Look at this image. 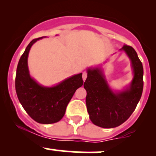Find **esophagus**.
Returning <instances> with one entry per match:
<instances>
[{"mask_svg":"<svg viewBox=\"0 0 156 156\" xmlns=\"http://www.w3.org/2000/svg\"><path fill=\"white\" fill-rule=\"evenodd\" d=\"M87 73L86 72H83V75H82V78H83V81H85L86 78H87Z\"/></svg>","mask_w":156,"mask_h":156,"instance_id":"1","label":"esophagus"}]
</instances>
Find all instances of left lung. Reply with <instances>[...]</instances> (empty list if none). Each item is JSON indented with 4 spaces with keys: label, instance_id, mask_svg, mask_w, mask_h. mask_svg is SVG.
I'll use <instances>...</instances> for the list:
<instances>
[{
    "label": "left lung",
    "instance_id": "obj_1",
    "mask_svg": "<svg viewBox=\"0 0 156 156\" xmlns=\"http://www.w3.org/2000/svg\"><path fill=\"white\" fill-rule=\"evenodd\" d=\"M121 50L130 58L133 69V78L128 87L114 92L100 67L87 69V78L84 84L90 119L103 128L118 127L127 121L136 108L144 89V68L137 53L127 45H124Z\"/></svg>",
    "mask_w": 156,
    "mask_h": 156
}]
</instances>
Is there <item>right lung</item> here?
Masks as SVG:
<instances>
[{
    "instance_id": "add662e5",
    "label": "right lung",
    "mask_w": 156,
    "mask_h": 156,
    "mask_svg": "<svg viewBox=\"0 0 156 156\" xmlns=\"http://www.w3.org/2000/svg\"><path fill=\"white\" fill-rule=\"evenodd\" d=\"M31 41L20 57L16 75V91L19 100L32 119L40 124H53L62 119L67 105L75 90L83 85L82 73L66 78L53 87H44L29 75L28 56L33 44Z\"/></svg>"
}]
</instances>
